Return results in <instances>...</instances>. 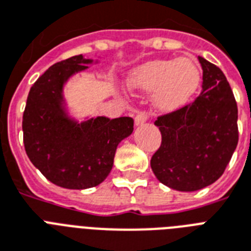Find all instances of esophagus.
Wrapping results in <instances>:
<instances>
[{
    "mask_svg": "<svg viewBox=\"0 0 251 251\" xmlns=\"http://www.w3.org/2000/svg\"><path fill=\"white\" fill-rule=\"evenodd\" d=\"M147 120H149V113H147V112H139V113L135 116V125H143Z\"/></svg>",
    "mask_w": 251,
    "mask_h": 251,
    "instance_id": "34e87169",
    "label": "esophagus"
}]
</instances>
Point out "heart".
<instances>
[{"mask_svg":"<svg viewBox=\"0 0 251 251\" xmlns=\"http://www.w3.org/2000/svg\"><path fill=\"white\" fill-rule=\"evenodd\" d=\"M202 80V70L190 58L156 60L131 72L127 84L131 88L155 91V104L160 109H177L191 100Z\"/></svg>","mask_w":251,"mask_h":251,"instance_id":"heart-1","label":"heart"}]
</instances>
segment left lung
<instances>
[{"mask_svg": "<svg viewBox=\"0 0 251 251\" xmlns=\"http://www.w3.org/2000/svg\"><path fill=\"white\" fill-rule=\"evenodd\" d=\"M202 92L194 101L157 117L161 145L151 168L161 183L195 191L224 173L238 143L237 104L224 73L203 57Z\"/></svg>", "mask_w": 251, "mask_h": 251, "instance_id": "left-lung-1", "label": "left lung"}]
</instances>
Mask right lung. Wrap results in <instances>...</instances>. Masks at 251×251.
<instances>
[{"instance_id":"obj_1","label":"right lung","mask_w":251,"mask_h":251,"mask_svg":"<svg viewBox=\"0 0 251 251\" xmlns=\"http://www.w3.org/2000/svg\"><path fill=\"white\" fill-rule=\"evenodd\" d=\"M94 62L82 54L57 62L29 90L23 113V142L27 156L57 186H98L112 171L117 146L133 133L131 117L88 118L69 116L64 86Z\"/></svg>"}]
</instances>
